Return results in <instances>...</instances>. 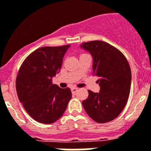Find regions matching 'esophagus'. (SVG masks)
I'll list each match as a JSON object with an SVG mask.
<instances>
[{"label": "esophagus", "instance_id": "1", "mask_svg": "<svg viewBox=\"0 0 151 151\" xmlns=\"http://www.w3.org/2000/svg\"><path fill=\"white\" fill-rule=\"evenodd\" d=\"M77 90H78V89H77V87H72L71 88V92L73 93H75Z\"/></svg>", "mask_w": 151, "mask_h": 151}]
</instances>
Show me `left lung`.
Here are the masks:
<instances>
[{
	"label": "left lung",
	"instance_id": "left-lung-1",
	"mask_svg": "<svg viewBox=\"0 0 151 151\" xmlns=\"http://www.w3.org/2000/svg\"><path fill=\"white\" fill-rule=\"evenodd\" d=\"M93 58V73L98 77L99 93L88 90L82 102L85 111L98 123L112 121L121 113L130 93L132 72L128 61L117 48L103 41L80 45Z\"/></svg>",
	"mask_w": 151,
	"mask_h": 151
}]
</instances>
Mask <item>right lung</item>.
<instances>
[{
  "label": "right lung",
  "mask_w": 151,
  "mask_h": 151,
  "mask_svg": "<svg viewBox=\"0 0 151 151\" xmlns=\"http://www.w3.org/2000/svg\"><path fill=\"white\" fill-rule=\"evenodd\" d=\"M70 45L42 47L25 59L18 72L16 88L18 98L36 122L52 124L59 119L71 99L69 88L52 84L60 71L63 58Z\"/></svg>",
  "instance_id": "1"
}]
</instances>
